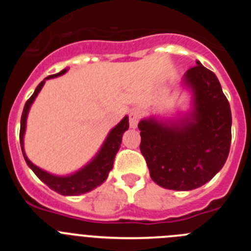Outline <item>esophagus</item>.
Returning <instances> with one entry per match:
<instances>
[{
	"label": "esophagus",
	"instance_id": "esophagus-1",
	"mask_svg": "<svg viewBox=\"0 0 251 251\" xmlns=\"http://www.w3.org/2000/svg\"><path fill=\"white\" fill-rule=\"evenodd\" d=\"M138 121H139V113L137 110H132L129 113V126L130 128L133 129H136L137 126H138Z\"/></svg>",
	"mask_w": 251,
	"mask_h": 251
}]
</instances>
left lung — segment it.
<instances>
[{
  "label": "left lung",
  "instance_id": "8db88e82",
  "mask_svg": "<svg viewBox=\"0 0 251 251\" xmlns=\"http://www.w3.org/2000/svg\"><path fill=\"white\" fill-rule=\"evenodd\" d=\"M181 85L191 95L188 112L141 119L139 148L157 185L191 191L225 165L231 143V110L216 75L199 60L185 73Z\"/></svg>",
  "mask_w": 251,
  "mask_h": 251
}]
</instances>
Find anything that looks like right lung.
Returning <instances> with one entry per match:
<instances>
[{
  "label": "right lung",
  "instance_id": "1",
  "mask_svg": "<svg viewBox=\"0 0 251 251\" xmlns=\"http://www.w3.org/2000/svg\"><path fill=\"white\" fill-rule=\"evenodd\" d=\"M69 70V68H65L60 73L50 76L45 77L39 85L36 86L34 94L31 95V98L26 101L25 106H24V112L21 115V128H20V143H21V150L24 158H25L26 163L28 167L34 171V174L43 181L45 185H48L51 190H54L55 192L64 196H77V195H83L86 192L92 191L108 178V175L112 171L113 163H114V158L117 152L121 148L122 143V137L123 133L129 128V122H128V115H126L121 122H119L114 128L110 129L108 133L105 141L103 142L101 147L97 152L94 157L86 163L84 167L80 170L75 171L70 175H65V176H59V175L50 174L48 171L43 170V168L37 167L34 165L30 159L27 158L25 152V143H24V138H25V132H26V123H27V115L30 112V108L32 103L36 99L37 94L40 90L43 89L44 84L49 79L52 77L61 76L65 74Z\"/></svg>",
  "mask_w": 251,
  "mask_h": 251
}]
</instances>
